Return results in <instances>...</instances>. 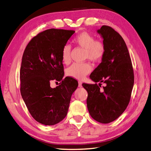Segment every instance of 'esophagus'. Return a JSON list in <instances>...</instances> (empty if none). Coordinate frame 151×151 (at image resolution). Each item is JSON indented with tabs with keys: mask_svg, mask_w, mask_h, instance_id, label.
Instances as JSON below:
<instances>
[{
	"mask_svg": "<svg viewBox=\"0 0 151 151\" xmlns=\"http://www.w3.org/2000/svg\"><path fill=\"white\" fill-rule=\"evenodd\" d=\"M78 87H82V83H81V81H79V82H78Z\"/></svg>",
	"mask_w": 151,
	"mask_h": 151,
	"instance_id": "34e87169",
	"label": "esophagus"
}]
</instances>
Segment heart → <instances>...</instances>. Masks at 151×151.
<instances>
[{"label":"heart","mask_w":151,"mask_h":151,"mask_svg":"<svg viewBox=\"0 0 151 151\" xmlns=\"http://www.w3.org/2000/svg\"><path fill=\"white\" fill-rule=\"evenodd\" d=\"M75 44L85 49V57L93 62H99L106 54V47L103 42L96 40L91 34L83 32L78 34L74 39ZM62 61L68 64L71 61V47L65 45L62 49ZM92 67L88 63L73 64L66 70V75L76 80H81L91 72Z\"/></svg>","instance_id":"heart-1"}]
</instances>
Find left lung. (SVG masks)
<instances>
[{
	"label": "left lung",
	"instance_id": "1",
	"mask_svg": "<svg viewBox=\"0 0 151 151\" xmlns=\"http://www.w3.org/2000/svg\"><path fill=\"white\" fill-rule=\"evenodd\" d=\"M103 39L106 54L90 76L96 84L83 83L88 92L87 108L92 118L101 123H109L119 117L130 100L134 84L131 58L123 38L107 26L97 29ZM106 85L100 90L101 83Z\"/></svg>",
	"mask_w": 151,
	"mask_h": 151
}]
</instances>
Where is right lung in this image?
I'll use <instances>...</instances> for the list:
<instances>
[{"label": "right lung", "instance_id": "add662e5", "mask_svg": "<svg viewBox=\"0 0 151 151\" xmlns=\"http://www.w3.org/2000/svg\"><path fill=\"white\" fill-rule=\"evenodd\" d=\"M73 30L49 29L31 40L24 51L20 68L21 96L32 117L45 125H54L66 117L78 81L63 79L61 52L75 33ZM61 85L51 88L50 81Z\"/></svg>", "mask_w": 151, "mask_h": 151}]
</instances>
